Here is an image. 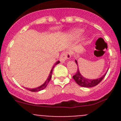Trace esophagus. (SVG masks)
I'll list each match as a JSON object with an SVG mask.
<instances>
[{"label": "esophagus", "instance_id": "1", "mask_svg": "<svg viewBox=\"0 0 121 121\" xmlns=\"http://www.w3.org/2000/svg\"><path fill=\"white\" fill-rule=\"evenodd\" d=\"M71 58V54L68 51H65L63 53L61 54L60 56V60L61 63H64L66 60L69 59Z\"/></svg>", "mask_w": 121, "mask_h": 121}]
</instances>
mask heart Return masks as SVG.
Wrapping results in <instances>:
<instances>
[{
  "instance_id": "heart-1",
  "label": "heart",
  "mask_w": 121,
  "mask_h": 121,
  "mask_svg": "<svg viewBox=\"0 0 121 121\" xmlns=\"http://www.w3.org/2000/svg\"><path fill=\"white\" fill-rule=\"evenodd\" d=\"M72 36L75 38H78L82 34V30L80 29H75L71 33Z\"/></svg>"
}]
</instances>
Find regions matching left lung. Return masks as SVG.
<instances>
[{
  "label": "left lung",
  "mask_w": 121,
  "mask_h": 121,
  "mask_svg": "<svg viewBox=\"0 0 121 121\" xmlns=\"http://www.w3.org/2000/svg\"><path fill=\"white\" fill-rule=\"evenodd\" d=\"M75 63L77 64V65H78L77 61V60H75ZM106 74H104L102 77H101V78L98 79H94V80H90V79H86L85 78H84L83 76H82L81 74V73H80V71L79 69H77V72L76 73V74L75 75H73V78L75 81L76 82V83L78 85H80L81 86H83V87H93V86H96L102 80H103Z\"/></svg>",
  "instance_id": "1"
}]
</instances>
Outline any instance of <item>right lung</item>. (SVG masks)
<instances>
[{
	"instance_id": "right-lung-1",
	"label": "right lung",
	"mask_w": 121,
	"mask_h": 121,
	"mask_svg": "<svg viewBox=\"0 0 121 121\" xmlns=\"http://www.w3.org/2000/svg\"><path fill=\"white\" fill-rule=\"evenodd\" d=\"M59 63H60V61H57L56 63H55L54 65V66L52 67V69H51L50 73L49 75H48V77L47 78V79L46 80V81H45L44 83L43 84H42L41 85H40V86H39V87L35 88H26L27 90H29L30 91H31V92H38V91H41V90H44V89L47 86L48 82H50L51 78H52V73H53V70L54 67L56 66L57 64H58Z\"/></svg>"
}]
</instances>
